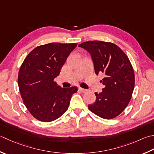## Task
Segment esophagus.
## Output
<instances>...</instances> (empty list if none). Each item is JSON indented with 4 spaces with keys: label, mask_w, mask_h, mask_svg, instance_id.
I'll return each instance as SVG.
<instances>
[{
    "label": "esophagus",
    "mask_w": 154,
    "mask_h": 154,
    "mask_svg": "<svg viewBox=\"0 0 154 154\" xmlns=\"http://www.w3.org/2000/svg\"><path fill=\"white\" fill-rule=\"evenodd\" d=\"M78 89H79V91H81L82 93H85V92L87 91V90H86V89L81 88V87H79V88H78Z\"/></svg>",
    "instance_id": "obj_1"
}]
</instances>
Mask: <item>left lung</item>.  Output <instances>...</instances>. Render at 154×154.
<instances>
[{"label": "left lung", "instance_id": "1", "mask_svg": "<svg viewBox=\"0 0 154 154\" xmlns=\"http://www.w3.org/2000/svg\"><path fill=\"white\" fill-rule=\"evenodd\" d=\"M91 57L95 74L103 73L100 81L104 88L95 92L96 100L89 109L103 119H113L128 106L135 84L133 67L125 53L116 45L99 41L84 42L79 45Z\"/></svg>", "mask_w": 154, "mask_h": 154}]
</instances>
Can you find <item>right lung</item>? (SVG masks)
Segmentation results:
<instances>
[{
  "mask_svg": "<svg viewBox=\"0 0 154 154\" xmlns=\"http://www.w3.org/2000/svg\"><path fill=\"white\" fill-rule=\"evenodd\" d=\"M76 43H52L36 47L23 63L18 85L29 112L39 121L50 122L67 110L76 87L62 88L54 81Z\"/></svg>",
  "mask_w": 154,
  "mask_h": 154,
  "instance_id": "right-lung-1",
  "label": "right lung"
}]
</instances>
